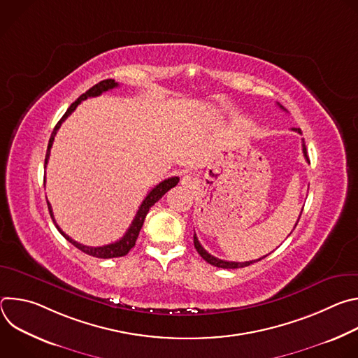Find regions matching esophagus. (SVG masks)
<instances>
[{
    "mask_svg": "<svg viewBox=\"0 0 358 358\" xmlns=\"http://www.w3.org/2000/svg\"><path fill=\"white\" fill-rule=\"evenodd\" d=\"M181 184H182V187H185V188H195L196 184H198V181H196V178H195L194 176L187 174V176H184V177L181 178Z\"/></svg>",
    "mask_w": 358,
    "mask_h": 358,
    "instance_id": "34e87169",
    "label": "esophagus"
}]
</instances>
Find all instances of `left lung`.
<instances>
[{"instance_id": "8db88e82", "label": "left lung", "mask_w": 358, "mask_h": 358, "mask_svg": "<svg viewBox=\"0 0 358 358\" xmlns=\"http://www.w3.org/2000/svg\"><path fill=\"white\" fill-rule=\"evenodd\" d=\"M279 105V103H278ZM279 108L280 109H283V106H280L279 105ZM285 110V109H283ZM293 131H297L299 134H301V130L300 129H292ZM301 147H303V156H304V159L308 160V163H310L309 162V157H308V150H306V144H304V141H303V144H301ZM300 218V217H299ZM299 222V221H297ZM297 222H296V225H297ZM194 246H195V249H196V252L201 255V258L203 259V261H207L208 264H211L213 266H217V268H222V269H238V268H245V266H249L250 264H255V262H258V261H261V259H264V258H266L268 255H265L264 258H261V259H257V261H249V262H229V261H222V259H218V258H215V257H213L211 253H208L206 249L202 248V245L199 243V241H198V238H196V235L194 234Z\"/></svg>"}]
</instances>
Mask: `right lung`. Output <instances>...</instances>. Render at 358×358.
Segmentation results:
<instances>
[{
	"mask_svg": "<svg viewBox=\"0 0 358 358\" xmlns=\"http://www.w3.org/2000/svg\"><path fill=\"white\" fill-rule=\"evenodd\" d=\"M119 83L115 82V79H106V80H101L99 82L97 85H94L93 87H90L87 92H85L82 96H79L73 103L69 106V109L66 110V113L62 116V119L57 123L52 134H50V138H49V143H48V150H46V156H45V169H46V164H48V160H49V155H50V147H52L54 144V138L57 136V131L59 130L61 124L66 120V117L78 108V105L80 103L82 100H86L87 97H94V96H100L103 92H108L113 87H117ZM180 178L178 177H171V178H167L164 181H162L160 184H157L155 188H152L147 196L143 199L141 206L138 207V211L131 222V225L129 227L127 232L117 241V242H113V243H109V245H105V246H86V245H82L76 241H73L71 236H68L59 227L58 224L55 222V218H54V213H52V207H50V203L48 202V210H49V214H50V218H52L55 227L58 228V231L65 236L66 241H69L73 246H76L79 250L90 255V257H94V258H100V259H110V258H120V257H124V255L129 253V250L136 245V241H137V236L140 234V229L144 224V220H145V215L148 214L150 208L155 206V203L169 191L173 187H176L178 184Z\"/></svg>",
	"mask_w": 358,
	"mask_h": 358,
	"instance_id": "obj_1",
	"label": "right lung"
}]
</instances>
